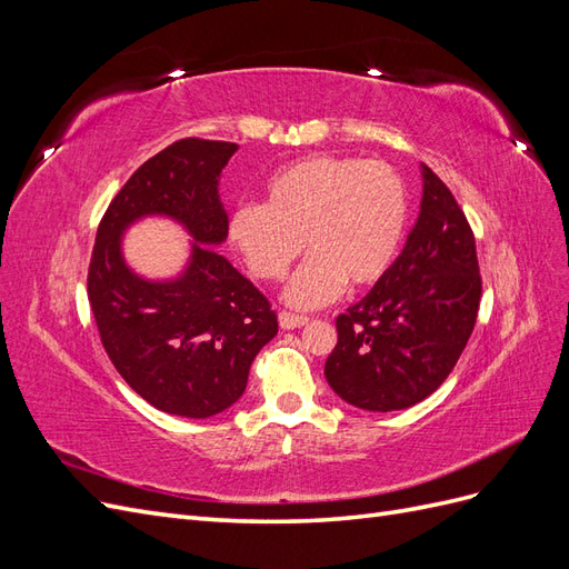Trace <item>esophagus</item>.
Returning a JSON list of instances; mask_svg holds the SVG:
<instances>
[{
    "instance_id": "34e87169",
    "label": "esophagus",
    "mask_w": 569,
    "mask_h": 569,
    "mask_svg": "<svg viewBox=\"0 0 569 569\" xmlns=\"http://www.w3.org/2000/svg\"><path fill=\"white\" fill-rule=\"evenodd\" d=\"M278 320H280L282 330H297V327H303L308 322L306 316H295V313H287V311H280Z\"/></svg>"
}]
</instances>
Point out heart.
<instances>
[{"mask_svg": "<svg viewBox=\"0 0 569 569\" xmlns=\"http://www.w3.org/2000/svg\"><path fill=\"white\" fill-rule=\"evenodd\" d=\"M408 189L385 161L316 153L284 166L266 184V203L237 206L232 247L258 280H282L303 251L284 299L297 308L332 301L343 284H375L399 253Z\"/></svg>", "mask_w": 569, "mask_h": 569, "instance_id": "heart-1", "label": "heart"}]
</instances>
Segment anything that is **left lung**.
Listing matches in <instances>:
<instances>
[{
  "instance_id": "1",
  "label": "left lung",
  "mask_w": 569,
  "mask_h": 569,
  "mask_svg": "<svg viewBox=\"0 0 569 569\" xmlns=\"http://www.w3.org/2000/svg\"><path fill=\"white\" fill-rule=\"evenodd\" d=\"M420 216L401 256L337 318L325 377L347 403L389 412L437 391L468 343L481 278L470 222L425 163Z\"/></svg>"
}]
</instances>
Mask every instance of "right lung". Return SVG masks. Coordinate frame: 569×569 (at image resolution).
Returning a JSON list of instances; mask_svg holds the SVG:
<instances>
[{
	"label": "right lung",
	"mask_w": 569,
	"mask_h": 569,
	"mask_svg": "<svg viewBox=\"0 0 569 569\" xmlns=\"http://www.w3.org/2000/svg\"><path fill=\"white\" fill-rule=\"evenodd\" d=\"M239 147L187 137L134 170L99 222L88 297L101 343L120 377L170 416L211 418L247 389L256 353L278 316L226 256L228 213L218 182ZM176 219L193 237L188 266L168 281L134 273L124 230L142 217Z\"/></svg>",
	"instance_id": "add662e5"
}]
</instances>
